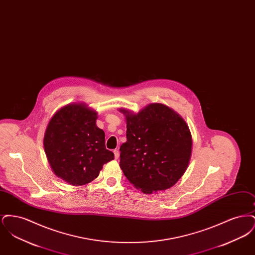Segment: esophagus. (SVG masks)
Listing matches in <instances>:
<instances>
[{
    "mask_svg": "<svg viewBox=\"0 0 255 255\" xmlns=\"http://www.w3.org/2000/svg\"><path fill=\"white\" fill-rule=\"evenodd\" d=\"M114 155H115V158H116V159H118V158H119V157H120V152H119V150H118V149L114 150Z\"/></svg>",
    "mask_w": 255,
    "mask_h": 255,
    "instance_id": "esophagus-1",
    "label": "esophagus"
}]
</instances>
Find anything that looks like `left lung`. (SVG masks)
Masks as SVG:
<instances>
[{"label":"left lung","instance_id":"obj_1","mask_svg":"<svg viewBox=\"0 0 255 255\" xmlns=\"http://www.w3.org/2000/svg\"><path fill=\"white\" fill-rule=\"evenodd\" d=\"M127 141L120 166L125 177L144 194L172 187L187 169L192 136L182 117L161 103H150L137 114L121 108Z\"/></svg>","mask_w":255,"mask_h":255}]
</instances>
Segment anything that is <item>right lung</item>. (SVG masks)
<instances>
[{"mask_svg":"<svg viewBox=\"0 0 255 255\" xmlns=\"http://www.w3.org/2000/svg\"><path fill=\"white\" fill-rule=\"evenodd\" d=\"M97 120V112L76 102L58 110L47 126L44 149L49 165L58 178L73 186L94 181L103 164L114 159Z\"/></svg>","mask_w":255,"mask_h":255,"instance_id":"add662e5","label":"right lung"}]
</instances>
